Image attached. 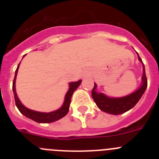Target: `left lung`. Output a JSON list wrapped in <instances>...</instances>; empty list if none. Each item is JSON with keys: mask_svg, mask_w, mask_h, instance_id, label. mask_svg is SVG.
Listing matches in <instances>:
<instances>
[{"mask_svg": "<svg viewBox=\"0 0 159 159\" xmlns=\"http://www.w3.org/2000/svg\"><path fill=\"white\" fill-rule=\"evenodd\" d=\"M137 55L139 60L143 64V76H142L141 86L138 88L135 92H132L131 94L126 95V96L113 98V97L107 96L103 93L97 92V85L96 84H95L92 92V96L96 103L97 107L102 111L111 114V115H115V116L125 113L135 106L136 103L141 99L142 95L145 92L147 88V80L145 73V67H144V64H143L138 52Z\"/></svg>", "mask_w": 159, "mask_h": 159, "instance_id": "obj_1", "label": "left lung"}]
</instances>
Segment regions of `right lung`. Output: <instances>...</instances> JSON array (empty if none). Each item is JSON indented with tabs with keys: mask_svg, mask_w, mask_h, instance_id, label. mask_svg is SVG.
I'll use <instances>...</instances> for the list:
<instances>
[{
	"mask_svg": "<svg viewBox=\"0 0 159 159\" xmlns=\"http://www.w3.org/2000/svg\"><path fill=\"white\" fill-rule=\"evenodd\" d=\"M25 57V56H24ZM20 64H18L17 68H16V71H15V77H14L13 82H12V91H13L14 99H15V102H16V106L17 107L18 110L21 114H23L24 116H26L29 119H32L33 121L36 122V123H52V122L57 121L59 119H62L63 117L66 116L69 111V106L71 103V95H72L73 92H75L80 85L82 80L76 81V82H71L69 83V89L66 93L65 97H64V103L59 109L56 111H53L51 112H40L36 111L31 110L29 109L25 106L22 104V102L19 99L17 96V94L16 92V75H17L18 68H19Z\"/></svg>",
	"mask_w": 159,
	"mask_h": 159,
	"instance_id": "add662e5",
	"label": "right lung"
}]
</instances>
